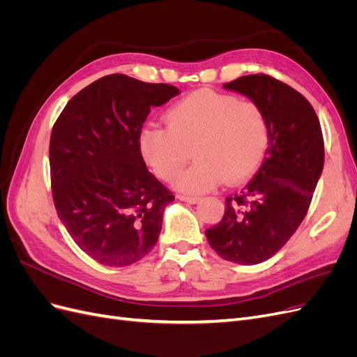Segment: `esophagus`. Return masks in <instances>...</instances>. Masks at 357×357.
Listing matches in <instances>:
<instances>
[{"label":"esophagus","instance_id":"34e87169","mask_svg":"<svg viewBox=\"0 0 357 357\" xmlns=\"http://www.w3.org/2000/svg\"><path fill=\"white\" fill-rule=\"evenodd\" d=\"M180 201H185V202H188V204H197V202H199V198H197V197H188V195H178L177 197Z\"/></svg>","mask_w":357,"mask_h":357}]
</instances>
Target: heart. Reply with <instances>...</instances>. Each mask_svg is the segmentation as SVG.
Instances as JSON below:
<instances>
[{
	"instance_id": "obj_1",
	"label": "heart",
	"mask_w": 357,
	"mask_h": 357,
	"mask_svg": "<svg viewBox=\"0 0 357 357\" xmlns=\"http://www.w3.org/2000/svg\"><path fill=\"white\" fill-rule=\"evenodd\" d=\"M168 126L147 125L139 147L156 174L174 178L192 156L197 162L176 180L185 193H204L222 180L238 183L261 165L269 143L268 116L255 101L198 91L167 113Z\"/></svg>"
}]
</instances>
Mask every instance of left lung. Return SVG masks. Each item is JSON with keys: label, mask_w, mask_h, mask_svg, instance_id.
Masks as SVG:
<instances>
[{"label": "left lung", "mask_w": 357, "mask_h": 357, "mask_svg": "<svg viewBox=\"0 0 357 357\" xmlns=\"http://www.w3.org/2000/svg\"><path fill=\"white\" fill-rule=\"evenodd\" d=\"M223 88L262 107L269 143L256 176L240 193L226 198L222 220L205 235L226 261L256 265L274 256L304 220L321 176L325 144L314 109L289 84L250 74Z\"/></svg>", "instance_id": "1"}]
</instances>
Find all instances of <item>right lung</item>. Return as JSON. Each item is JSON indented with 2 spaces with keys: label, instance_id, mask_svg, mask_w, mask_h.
<instances>
[{
  "label": "right lung",
  "instance_id": "obj_1",
  "mask_svg": "<svg viewBox=\"0 0 357 357\" xmlns=\"http://www.w3.org/2000/svg\"><path fill=\"white\" fill-rule=\"evenodd\" d=\"M178 93L176 86L110 74L74 95L53 125V202L74 243L96 262L132 265L159 238L174 195L147 169L139 134L152 107Z\"/></svg>",
  "mask_w": 357,
  "mask_h": 357
}]
</instances>
